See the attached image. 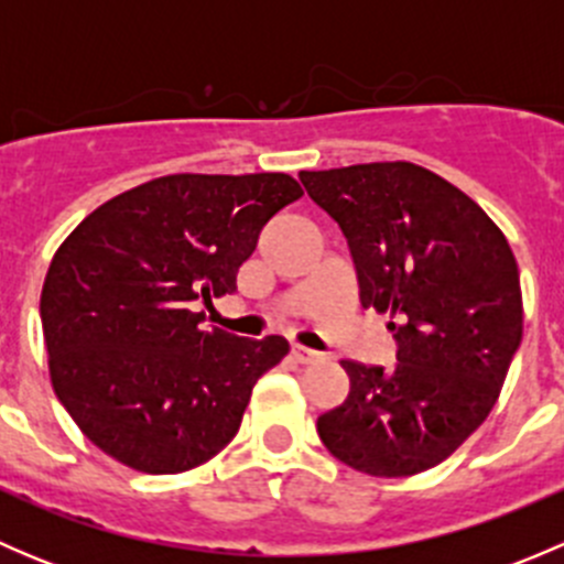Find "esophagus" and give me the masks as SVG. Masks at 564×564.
Instances as JSON below:
<instances>
[{"label":"esophagus","mask_w":564,"mask_h":564,"mask_svg":"<svg viewBox=\"0 0 564 564\" xmlns=\"http://www.w3.org/2000/svg\"><path fill=\"white\" fill-rule=\"evenodd\" d=\"M292 357L300 362V366H311V362L322 360V355H318V351L308 349V346H300V344H292Z\"/></svg>","instance_id":"obj_1"}]
</instances>
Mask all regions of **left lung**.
I'll list each match as a JSON object with an SVG mask.
<instances>
[{
	"mask_svg": "<svg viewBox=\"0 0 564 564\" xmlns=\"http://www.w3.org/2000/svg\"><path fill=\"white\" fill-rule=\"evenodd\" d=\"M340 226L362 308L390 314L395 368L340 360L344 403L316 420L324 447L371 477L442 464L491 414L524 333L519 264L464 191L406 161L300 172Z\"/></svg>",
	"mask_w": 564,
	"mask_h": 564,
	"instance_id": "8db88e82",
	"label": "left lung"
}]
</instances>
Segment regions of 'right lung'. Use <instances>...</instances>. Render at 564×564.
Returning <instances> with one entry per match:
<instances>
[{
	"label": "right lung",
	"instance_id": "obj_1",
	"mask_svg": "<svg viewBox=\"0 0 564 564\" xmlns=\"http://www.w3.org/2000/svg\"><path fill=\"white\" fill-rule=\"evenodd\" d=\"M300 196L281 172L158 176L108 198L56 248L40 294L51 384L106 456L180 475L235 440L289 340L204 329L191 303L235 292L259 231Z\"/></svg>",
	"mask_w": 564,
	"mask_h": 564
}]
</instances>
